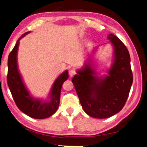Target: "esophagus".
I'll return each mask as SVG.
<instances>
[{"label":"esophagus","instance_id":"obj_1","mask_svg":"<svg viewBox=\"0 0 147 147\" xmlns=\"http://www.w3.org/2000/svg\"><path fill=\"white\" fill-rule=\"evenodd\" d=\"M75 74H76V71H74V69H70V70L69 71V75L70 77L74 76Z\"/></svg>","mask_w":147,"mask_h":147}]
</instances>
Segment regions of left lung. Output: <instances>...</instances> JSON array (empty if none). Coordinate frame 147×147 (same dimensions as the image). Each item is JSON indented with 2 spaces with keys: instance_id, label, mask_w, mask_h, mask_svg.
Listing matches in <instances>:
<instances>
[{
  "instance_id": "obj_1",
  "label": "left lung",
  "mask_w": 147,
  "mask_h": 147,
  "mask_svg": "<svg viewBox=\"0 0 147 147\" xmlns=\"http://www.w3.org/2000/svg\"><path fill=\"white\" fill-rule=\"evenodd\" d=\"M113 47L112 62L106 75L99 76L92 56L99 47H94L77 74L72 78L83 110L96 119H106L119 113L125 105L133 83L130 56L125 45L116 36H107Z\"/></svg>"
}]
</instances>
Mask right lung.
<instances>
[{"instance_id":"add662e5","label":"right lung","mask_w":147,"mask_h":147,"mask_svg":"<svg viewBox=\"0 0 147 147\" xmlns=\"http://www.w3.org/2000/svg\"><path fill=\"white\" fill-rule=\"evenodd\" d=\"M30 31L23 34L8 56L7 81L9 90L17 106L28 116L36 119H44L53 115L59 107L62 84L68 79V70H65L55 79L45 98H36L26 87L19 71L18 52L19 41Z\"/></svg>"}]
</instances>
